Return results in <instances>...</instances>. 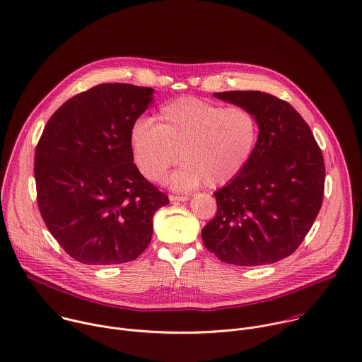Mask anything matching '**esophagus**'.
I'll use <instances>...</instances> for the list:
<instances>
[{"label": "esophagus", "instance_id": "1", "mask_svg": "<svg viewBox=\"0 0 362 362\" xmlns=\"http://www.w3.org/2000/svg\"><path fill=\"white\" fill-rule=\"evenodd\" d=\"M169 200H170L172 203H175V202H187V200H189V196H175V194H170V196H169Z\"/></svg>", "mask_w": 362, "mask_h": 362}]
</instances>
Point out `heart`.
Segmentation results:
<instances>
[{"mask_svg": "<svg viewBox=\"0 0 362 362\" xmlns=\"http://www.w3.org/2000/svg\"><path fill=\"white\" fill-rule=\"evenodd\" d=\"M259 139V119L247 107L192 96L162 106L156 125L136 120L129 134L135 165L148 180H162L169 168L183 162L166 179L179 192L230 183L253 159Z\"/></svg>", "mask_w": 362, "mask_h": 362, "instance_id": "b5f03b06", "label": "heart"}]
</instances>
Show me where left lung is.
Segmentation results:
<instances>
[{
  "instance_id": "8db88e82",
  "label": "left lung",
  "mask_w": 362,
  "mask_h": 362,
  "mask_svg": "<svg viewBox=\"0 0 362 362\" xmlns=\"http://www.w3.org/2000/svg\"><path fill=\"white\" fill-rule=\"evenodd\" d=\"M213 96L252 110L260 139L247 168L214 192L217 213L202 230L203 245L234 266L280 262L297 250L321 209L322 153L288 102L260 90Z\"/></svg>"
}]
</instances>
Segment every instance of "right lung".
<instances>
[{
  "mask_svg": "<svg viewBox=\"0 0 362 362\" xmlns=\"http://www.w3.org/2000/svg\"><path fill=\"white\" fill-rule=\"evenodd\" d=\"M155 89L100 83L66 100L35 151L41 216L61 247L83 264L138 259L153 234V214L169 203L134 163L129 134Z\"/></svg>",
  "mask_w": 362,
  "mask_h": 362,
  "instance_id": "1",
  "label": "right lung"
}]
</instances>
